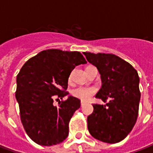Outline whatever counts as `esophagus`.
<instances>
[{"mask_svg": "<svg viewBox=\"0 0 153 153\" xmlns=\"http://www.w3.org/2000/svg\"><path fill=\"white\" fill-rule=\"evenodd\" d=\"M85 104H87V102H85V101H81V106H84Z\"/></svg>", "mask_w": 153, "mask_h": 153, "instance_id": "34e87169", "label": "esophagus"}]
</instances>
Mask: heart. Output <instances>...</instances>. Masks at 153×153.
Returning a JSON list of instances; mask_svg holds the SVG:
<instances>
[{"label": "heart", "mask_w": 153, "mask_h": 153, "mask_svg": "<svg viewBox=\"0 0 153 153\" xmlns=\"http://www.w3.org/2000/svg\"><path fill=\"white\" fill-rule=\"evenodd\" d=\"M71 79V75L69 78V80ZM95 87L79 86L72 90V95L74 97H77L82 101H88L96 93Z\"/></svg>", "instance_id": "b5f03b06"}]
</instances>
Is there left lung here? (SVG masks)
Segmentation results:
<instances>
[{"instance_id":"obj_1","label":"left lung","mask_w":153,"mask_h":153,"mask_svg":"<svg viewBox=\"0 0 153 153\" xmlns=\"http://www.w3.org/2000/svg\"><path fill=\"white\" fill-rule=\"evenodd\" d=\"M88 61L97 68L102 88L96 97L106 105L93 104L88 116L90 134L100 141L115 143L122 141L134 126L140 101L139 78L137 70L113 54L83 52Z\"/></svg>"}]
</instances>
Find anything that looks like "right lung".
Returning <instances> with one entry per match:
<instances>
[{
  "label": "right lung",
  "instance_id": "right-lung-1",
  "mask_svg": "<svg viewBox=\"0 0 153 153\" xmlns=\"http://www.w3.org/2000/svg\"><path fill=\"white\" fill-rule=\"evenodd\" d=\"M79 51L49 49L41 51L23 65L17 75L15 97L20 119L28 137L42 146L63 142L69 135V123L80 100L67 96L68 79L75 66L86 64ZM57 100V99H56Z\"/></svg>",
  "mask_w": 153,
  "mask_h": 153
}]
</instances>
